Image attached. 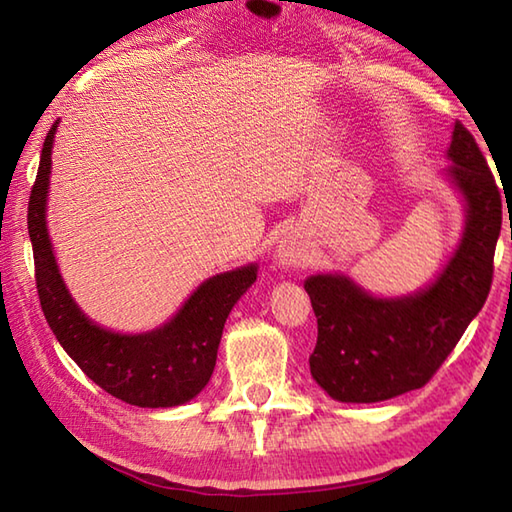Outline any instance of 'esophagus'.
Returning a JSON list of instances; mask_svg holds the SVG:
<instances>
[{
  "label": "esophagus",
  "instance_id": "34e87169",
  "mask_svg": "<svg viewBox=\"0 0 512 512\" xmlns=\"http://www.w3.org/2000/svg\"><path fill=\"white\" fill-rule=\"evenodd\" d=\"M275 264L280 268H298L307 262V241L300 232H291V235L280 241L275 248Z\"/></svg>",
  "mask_w": 512,
  "mask_h": 512
}]
</instances>
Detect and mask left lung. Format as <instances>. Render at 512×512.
I'll list each match as a JSON object with an SVG mask.
<instances>
[{
    "label": "left lung",
    "instance_id": "left-lung-1",
    "mask_svg": "<svg viewBox=\"0 0 512 512\" xmlns=\"http://www.w3.org/2000/svg\"><path fill=\"white\" fill-rule=\"evenodd\" d=\"M443 178L465 223L452 255L422 289L372 296L345 273H316L305 291L318 318L311 377L336 402L372 404L422 388L479 314L492 284L501 196L483 153L454 124Z\"/></svg>",
    "mask_w": 512,
    "mask_h": 512
}]
</instances>
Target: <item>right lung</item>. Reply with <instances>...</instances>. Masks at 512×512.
<instances>
[{
    "label": "right lung",
    "instance_id": "add662e5",
    "mask_svg": "<svg viewBox=\"0 0 512 512\" xmlns=\"http://www.w3.org/2000/svg\"><path fill=\"white\" fill-rule=\"evenodd\" d=\"M58 121L42 144L29 198V237L42 311L63 350L85 375L117 400L142 409L187 404L210 381L223 325L257 280V264L207 277L167 323L140 334L108 329L76 305L60 275L47 228V201Z\"/></svg>",
    "mask_w": 512,
    "mask_h": 512
}]
</instances>
